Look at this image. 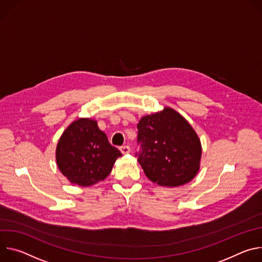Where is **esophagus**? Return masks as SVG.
<instances>
[{
	"label": "esophagus",
	"mask_w": 262,
	"mask_h": 262,
	"mask_svg": "<svg viewBox=\"0 0 262 262\" xmlns=\"http://www.w3.org/2000/svg\"><path fill=\"white\" fill-rule=\"evenodd\" d=\"M120 150H121V152H122L123 154H129L130 151H131V149H130L129 146H123V147H121Z\"/></svg>",
	"instance_id": "1"
}]
</instances>
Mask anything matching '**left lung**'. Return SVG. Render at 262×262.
Masks as SVG:
<instances>
[{
  "instance_id": "1",
  "label": "left lung",
  "mask_w": 262,
  "mask_h": 262,
  "mask_svg": "<svg viewBox=\"0 0 262 262\" xmlns=\"http://www.w3.org/2000/svg\"><path fill=\"white\" fill-rule=\"evenodd\" d=\"M135 153L146 176L161 186L175 187L191 181L199 170L201 142L178 112L164 108L143 116L137 124Z\"/></svg>"
}]
</instances>
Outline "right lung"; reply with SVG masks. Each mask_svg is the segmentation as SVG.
<instances>
[{
  "label": "right lung",
  "mask_w": 262,
  "mask_h": 262,
  "mask_svg": "<svg viewBox=\"0 0 262 262\" xmlns=\"http://www.w3.org/2000/svg\"><path fill=\"white\" fill-rule=\"evenodd\" d=\"M121 156L97 122L90 119L71 124L56 149L58 167L72 183L80 186H91L104 180Z\"/></svg>",
  "instance_id": "add662e5"
}]
</instances>
